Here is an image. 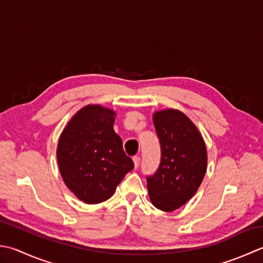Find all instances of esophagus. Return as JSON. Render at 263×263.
Here are the masks:
<instances>
[{
  "label": "esophagus",
  "instance_id": "34e87169",
  "mask_svg": "<svg viewBox=\"0 0 263 263\" xmlns=\"http://www.w3.org/2000/svg\"><path fill=\"white\" fill-rule=\"evenodd\" d=\"M133 163H135V168H138L139 165H140V157L139 156L133 157Z\"/></svg>",
  "mask_w": 263,
  "mask_h": 263
}]
</instances>
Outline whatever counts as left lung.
<instances>
[{"label": "left lung", "mask_w": 263, "mask_h": 263, "mask_svg": "<svg viewBox=\"0 0 263 263\" xmlns=\"http://www.w3.org/2000/svg\"><path fill=\"white\" fill-rule=\"evenodd\" d=\"M154 125L161 142L157 172L147 178L154 206L173 212L196 194L208 168L205 141L193 121L178 109L154 112Z\"/></svg>", "instance_id": "8db88e82"}]
</instances>
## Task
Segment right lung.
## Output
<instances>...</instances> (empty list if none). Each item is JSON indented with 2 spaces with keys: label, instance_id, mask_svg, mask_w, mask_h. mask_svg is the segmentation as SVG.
Listing matches in <instances>:
<instances>
[{
  "label": "right lung",
  "instance_id": "obj_1",
  "mask_svg": "<svg viewBox=\"0 0 263 263\" xmlns=\"http://www.w3.org/2000/svg\"><path fill=\"white\" fill-rule=\"evenodd\" d=\"M116 111L87 105L70 118L61 132L57 159L65 184L86 204L112 196L123 178L135 166L114 131Z\"/></svg>",
  "mask_w": 263,
  "mask_h": 263
}]
</instances>
